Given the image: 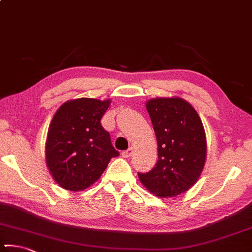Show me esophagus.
Wrapping results in <instances>:
<instances>
[{"mask_svg": "<svg viewBox=\"0 0 252 252\" xmlns=\"http://www.w3.org/2000/svg\"><path fill=\"white\" fill-rule=\"evenodd\" d=\"M133 151H134V149L130 147V148H128L127 149V150H125V151H123L122 152V156L124 157V158H129L130 156H132V153H133Z\"/></svg>", "mask_w": 252, "mask_h": 252, "instance_id": "1", "label": "esophagus"}]
</instances>
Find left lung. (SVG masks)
Listing matches in <instances>:
<instances>
[{"mask_svg": "<svg viewBox=\"0 0 252 252\" xmlns=\"http://www.w3.org/2000/svg\"><path fill=\"white\" fill-rule=\"evenodd\" d=\"M158 143V161L148 173H138L141 183L160 198L180 195L194 185L205 166L207 144L201 119L180 97L148 101Z\"/></svg>", "mask_w": 252, "mask_h": 252, "instance_id": "left-lung-1", "label": "left lung"}]
</instances>
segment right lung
<instances>
[{
  "instance_id": "right-lung-1",
  "label": "right lung",
  "mask_w": 252,
  "mask_h": 252,
  "mask_svg": "<svg viewBox=\"0 0 252 252\" xmlns=\"http://www.w3.org/2000/svg\"><path fill=\"white\" fill-rule=\"evenodd\" d=\"M110 100H71L58 109L45 144L46 163L54 181L69 191H82L99 180L111 158L119 156L101 118Z\"/></svg>"
}]
</instances>
